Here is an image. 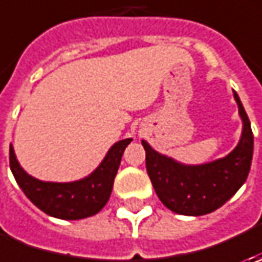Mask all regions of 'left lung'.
I'll return each mask as SVG.
<instances>
[{
    "label": "left lung",
    "instance_id": "obj_1",
    "mask_svg": "<svg viewBox=\"0 0 262 262\" xmlns=\"http://www.w3.org/2000/svg\"><path fill=\"white\" fill-rule=\"evenodd\" d=\"M233 97L242 119V136L227 156L204 165H184L172 157L160 155L147 141L146 167L157 196L173 213L182 216H203L223 206L247 181L254 136L251 122L236 92Z\"/></svg>",
    "mask_w": 262,
    "mask_h": 262
}]
</instances>
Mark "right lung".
<instances>
[{"instance_id":"1","label":"right lung","mask_w":262,"mask_h":262,"mask_svg":"<svg viewBox=\"0 0 262 262\" xmlns=\"http://www.w3.org/2000/svg\"><path fill=\"white\" fill-rule=\"evenodd\" d=\"M133 138L115 143L92 173L74 182H43L20 166L10 146V167L26 196L39 210L62 220H80L97 214L107 203L121 159Z\"/></svg>"}]
</instances>
